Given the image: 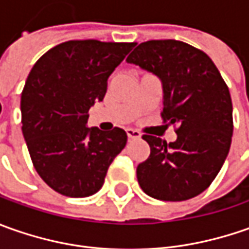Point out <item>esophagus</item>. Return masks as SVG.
Masks as SVG:
<instances>
[{
  "label": "esophagus",
  "instance_id": "34e87169",
  "mask_svg": "<svg viewBox=\"0 0 249 249\" xmlns=\"http://www.w3.org/2000/svg\"><path fill=\"white\" fill-rule=\"evenodd\" d=\"M126 134H127V137H129V140L140 139V137H141L140 131H137V130H133V129H127V130H126Z\"/></svg>",
  "mask_w": 249,
  "mask_h": 249
}]
</instances>
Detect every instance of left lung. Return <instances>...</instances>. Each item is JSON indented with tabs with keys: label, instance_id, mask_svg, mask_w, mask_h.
I'll use <instances>...</instances> for the list:
<instances>
[{
	"label": "left lung",
	"instance_id": "left-lung-1",
	"mask_svg": "<svg viewBox=\"0 0 249 249\" xmlns=\"http://www.w3.org/2000/svg\"><path fill=\"white\" fill-rule=\"evenodd\" d=\"M157 74L163 86V123L177 140L144 134L149 157L137 166L147 196L186 201L205 191L225 163L233 136V105L227 84L204 51L177 40L141 43L126 59Z\"/></svg>",
	"mask_w": 249,
	"mask_h": 249
}]
</instances>
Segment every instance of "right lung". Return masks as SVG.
Here are the masks:
<instances>
[{
    "instance_id": "right-lung-1",
    "label": "right lung",
    "mask_w": 249,
    "mask_h": 249,
    "mask_svg": "<svg viewBox=\"0 0 249 249\" xmlns=\"http://www.w3.org/2000/svg\"><path fill=\"white\" fill-rule=\"evenodd\" d=\"M136 43L71 40L34 63L22 91V131L34 169L65 196L100 190L127 134L86 127L89 109L102 101L108 77Z\"/></svg>"
}]
</instances>
